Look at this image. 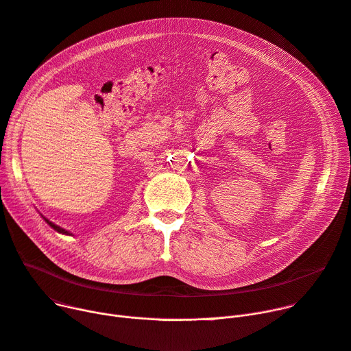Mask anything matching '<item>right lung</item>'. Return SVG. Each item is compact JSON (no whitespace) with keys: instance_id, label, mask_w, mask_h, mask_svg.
<instances>
[{"instance_id":"add662e5","label":"right lung","mask_w":351,"mask_h":351,"mask_svg":"<svg viewBox=\"0 0 351 351\" xmlns=\"http://www.w3.org/2000/svg\"><path fill=\"white\" fill-rule=\"evenodd\" d=\"M45 221H46V223H48V224H49V226H51V227H52V228H53L55 231L60 232V234H64V236H72V234H70V232H69L67 230H64V228H62V227H59V226L53 224L52 221H49V220H46V219H45Z\"/></svg>"}]
</instances>
